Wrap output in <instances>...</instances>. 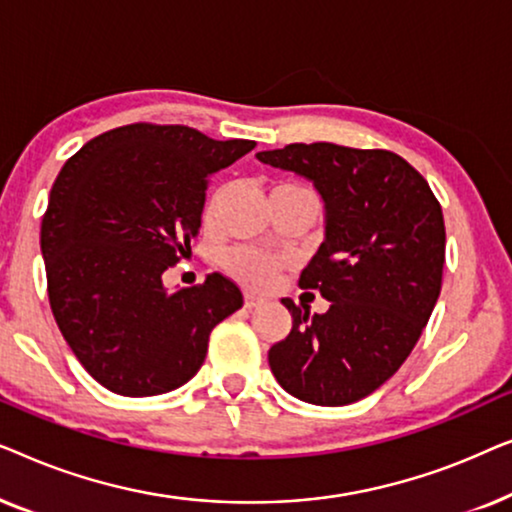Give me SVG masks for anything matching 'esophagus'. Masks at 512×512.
Returning a JSON list of instances; mask_svg holds the SVG:
<instances>
[{
    "label": "esophagus",
    "mask_w": 512,
    "mask_h": 512,
    "mask_svg": "<svg viewBox=\"0 0 512 512\" xmlns=\"http://www.w3.org/2000/svg\"><path fill=\"white\" fill-rule=\"evenodd\" d=\"M263 303V298L261 296H256V293H251V291H244V307H258Z\"/></svg>",
    "instance_id": "1"
}]
</instances>
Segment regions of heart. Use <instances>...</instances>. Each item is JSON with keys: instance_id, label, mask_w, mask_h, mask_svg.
Masks as SVG:
<instances>
[{"instance_id": "obj_1", "label": "heart", "mask_w": 512, "mask_h": 512, "mask_svg": "<svg viewBox=\"0 0 512 512\" xmlns=\"http://www.w3.org/2000/svg\"><path fill=\"white\" fill-rule=\"evenodd\" d=\"M282 186H296V184H282ZM221 195H214L212 200L207 202L205 207V223L207 226H214L216 223V209H219ZM223 268L230 277H235L237 282L251 286V289H265V286L272 284V279L279 270H282L284 261L277 256L263 254V251L256 249H230L226 256H223Z\"/></svg>"}]
</instances>
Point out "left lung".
<instances>
[{
  "mask_svg": "<svg viewBox=\"0 0 512 512\" xmlns=\"http://www.w3.org/2000/svg\"><path fill=\"white\" fill-rule=\"evenodd\" d=\"M256 158L312 179L326 202V240L298 286L331 307L310 317L282 298L293 326L270 347L272 375L305 403L361 401L403 366L436 307L445 265L440 202L394 151L314 142Z\"/></svg>",
  "mask_w": 512,
  "mask_h": 512,
  "instance_id": "obj_1",
  "label": "left lung"
}]
</instances>
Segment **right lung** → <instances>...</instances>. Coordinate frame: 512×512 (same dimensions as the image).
Here are the masks:
<instances>
[{
  "instance_id": "add662e5",
  "label": "right lung",
  "mask_w": 512,
  "mask_h": 512,
  "mask_svg": "<svg viewBox=\"0 0 512 512\" xmlns=\"http://www.w3.org/2000/svg\"><path fill=\"white\" fill-rule=\"evenodd\" d=\"M254 146L132 123L90 139L60 170L41 219L48 300L102 387L132 398L181 387L212 328L242 307L240 286L219 272L172 293L163 272L191 251L209 177Z\"/></svg>"
}]
</instances>
